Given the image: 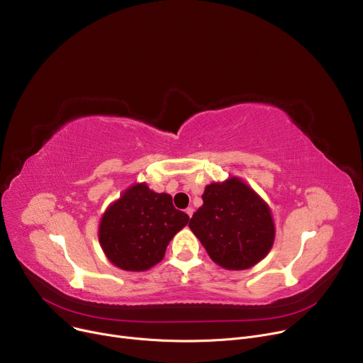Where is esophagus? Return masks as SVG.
Segmentation results:
<instances>
[{"label": "esophagus", "instance_id": "1", "mask_svg": "<svg viewBox=\"0 0 363 363\" xmlns=\"http://www.w3.org/2000/svg\"><path fill=\"white\" fill-rule=\"evenodd\" d=\"M185 213H186L189 218H191L193 213H194V208H193V207H186V208H185Z\"/></svg>", "mask_w": 363, "mask_h": 363}]
</instances>
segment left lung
I'll return each mask as SVG.
<instances>
[{
	"instance_id": "1",
	"label": "left lung",
	"mask_w": 363,
	"mask_h": 363,
	"mask_svg": "<svg viewBox=\"0 0 363 363\" xmlns=\"http://www.w3.org/2000/svg\"><path fill=\"white\" fill-rule=\"evenodd\" d=\"M203 206L189 220L211 259L228 271L249 269L266 257L275 240L272 212L237 177L206 185Z\"/></svg>"
}]
</instances>
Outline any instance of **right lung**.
<instances>
[{"label": "right lung", "mask_w": 363, "mask_h": 363, "mask_svg": "<svg viewBox=\"0 0 363 363\" xmlns=\"http://www.w3.org/2000/svg\"><path fill=\"white\" fill-rule=\"evenodd\" d=\"M188 220V215L175 208L169 194L155 193L145 182H138L106 208L99 241L114 266L144 272L163 259L169 241Z\"/></svg>", "instance_id": "add662e5"}]
</instances>
